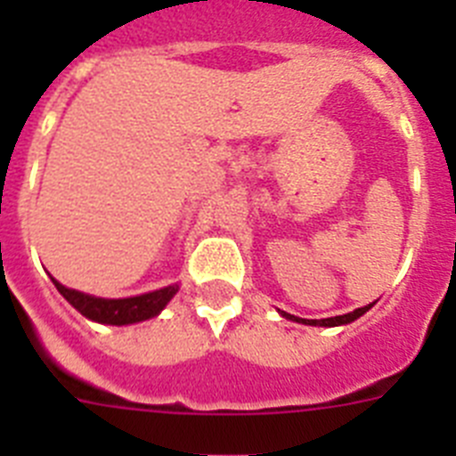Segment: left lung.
Segmentation results:
<instances>
[{
	"label": "left lung",
	"instance_id": "obj_1",
	"mask_svg": "<svg viewBox=\"0 0 456 456\" xmlns=\"http://www.w3.org/2000/svg\"><path fill=\"white\" fill-rule=\"evenodd\" d=\"M370 308H372V304L363 305V308H356V310H354V313H347V315L326 317V320H301V317H294V315H289V313H283V310H281V315L288 317V320H292V322H301V324H313V326H340V324H349V322L358 320V317L363 315V313H368Z\"/></svg>",
	"mask_w": 456,
	"mask_h": 456
}]
</instances>
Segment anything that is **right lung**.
Instances as JSON below:
<instances>
[{"instance_id": "add662e5", "label": "right lung", "mask_w": 456, "mask_h": 456, "mask_svg": "<svg viewBox=\"0 0 456 456\" xmlns=\"http://www.w3.org/2000/svg\"><path fill=\"white\" fill-rule=\"evenodd\" d=\"M54 285L66 297L68 304L75 305L84 317H88L93 322H100V324L116 326L151 320V317H155L173 299V294L178 292V285H168V288L141 294V297H130V299H100V297H88V294L77 292V289L63 288L56 281Z\"/></svg>"}]
</instances>
